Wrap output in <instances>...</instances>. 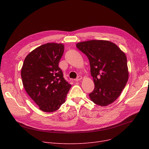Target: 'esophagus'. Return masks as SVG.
Returning a JSON list of instances; mask_svg holds the SVG:
<instances>
[{
	"mask_svg": "<svg viewBox=\"0 0 149 149\" xmlns=\"http://www.w3.org/2000/svg\"><path fill=\"white\" fill-rule=\"evenodd\" d=\"M82 79V77L81 76V75H79V76H78L77 77V79H75V81H80V80H81Z\"/></svg>",
	"mask_w": 149,
	"mask_h": 149,
	"instance_id": "obj_1",
	"label": "esophagus"
}]
</instances>
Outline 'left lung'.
<instances>
[{
	"instance_id": "8db88e82",
	"label": "left lung",
	"mask_w": 149,
	"mask_h": 149,
	"mask_svg": "<svg viewBox=\"0 0 149 149\" xmlns=\"http://www.w3.org/2000/svg\"><path fill=\"white\" fill-rule=\"evenodd\" d=\"M89 59L95 84L89 97L95 104L106 106L118 98L129 79L126 54L115 43L92 40L77 43Z\"/></svg>"
}]
</instances>
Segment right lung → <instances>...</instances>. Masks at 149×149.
Returning <instances> with one entry per match:
<instances>
[{
  "label": "right lung",
  "instance_id": "add662e5",
  "mask_svg": "<svg viewBox=\"0 0 149 149\" xmlns=\"http://www.w3.org/2000/svg\"><path fill=\"white\" fill-rule=\"evenodd\" d=\"M64 48L62 43L42 45L31 51L23 62L21 69L23 86L43 112L58 110L65 102L71 87L58 67Z\"/></svg>",
  "mask_w": 149,
  "mask_h": 149
}]
</instances>
